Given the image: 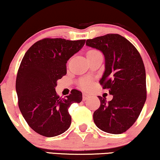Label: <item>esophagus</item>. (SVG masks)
I'll list each match as a JSON object with an SVG mask.
<instances>
[{"mask_svg": "<svg viewBox=\"0 0 160 160\" xmlns=\"http://www.w3.org/2000/svg\"><path fill=\"white\" fill-rule=\"evenodd\" d=\"M83 100H86L89 98V95H87V93H83Z\"/></svg>", "mask_w": 160, "mask_h": 160, "instance_id": "1", "label": "esophagus"}]
</instances>
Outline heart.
I'll return each instance as SVG.
<instances>
[{
  "label": "heart",
  "mask_w": 160,
  "mask_h": 160,
  "mask_svg": "<svg viewBox=\"0 0 160 160\" xmlns=\"http://www.w3.org/2000/svg\"><path fill=\"white\" fill-rule=\"evenodd\" d=\"M97 53H99V52L96 51V50H90V51H89L88 52H87V54H97ZM79 85L82 88L87 89L90 88L92 83L89 79H87V78H83V79H82L79 82Z\"/></svg>",
  "instance_id": "b5f03b06"
}]
</instances>
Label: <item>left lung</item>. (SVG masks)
<instances>
[{"instance_id":"1","label":"left lung","mask_w":160,"mask_h":160,"mask_svg":"<svg viewBox=\"0 0 160 160\" xmlns=\"http://www.w3.org/2000/svg\"><path fill=\"white\" fill-rule=\"evenodd\" d=\"M86 45L105 57V71L100 84L113 99L98 96L100 108L93 113L96 126L104 132L121 134L138 118L146 100V71L141 54L128 39L107 34L87 40Z\"/></svg>"}]
</instances>
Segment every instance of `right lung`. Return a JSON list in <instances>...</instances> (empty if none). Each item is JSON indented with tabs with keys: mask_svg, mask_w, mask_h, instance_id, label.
<instances>
[{
	"mask_svg": "<svg viewBox=\"0 0 160 160\" xmlns=\"http://www.w3.org/2000/svg\"><path fill=\"white\" fill-rule=\"evenodd\" d=\"M85 41L44 38L35 43L23 57L16 79L19 108L28 125L43 136L65 132L71 124L69 107L82 100V92L77 89L62 98L55 87L58 80L67 73L68 60Z\"/></svg>",
	"mask_w": 160,
	"mask_h": 160,
	"instance_id": "1",
	"label": "right lung"
}]
</instances>
